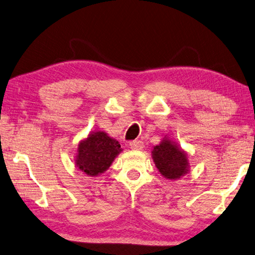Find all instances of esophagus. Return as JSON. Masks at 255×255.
I'll use <instances>...</instances> for the list:
<instances>
[{
	"mask_svg": "<svg viewBox=\"0 0 255 255\" xmlns=\"http://www.w3.org/2000/svg\"><path fill=\"white\" fill-rule=\"evenodd\" d=\"M130 148L132 150H142L143 149V142L140 140H134L130 142Z\"/></svg>",
	"mask_w": 255,
	"mask_h": 255,
	"instance_id": "esophagus-1",
	"label": "esophagus"
}]
</instances>
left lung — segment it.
<instances>
[{
    "instance_id": "1",
    "label": "left lung",
    "mask_w": 255,
    "mask_h": 255,
    "mask_svg": "<svg viewBox=\"0 0 255 255\" xmlns=\"http://www.w3.org/2000/svg\"><path fill=\"white\" fill-rule=\"evenodd\" d=\"M151 155L158 172L169 181H176L190 172L187 152L168 136L165 135L160 143L153 147Z\"/></svg>"
}]
</instances>
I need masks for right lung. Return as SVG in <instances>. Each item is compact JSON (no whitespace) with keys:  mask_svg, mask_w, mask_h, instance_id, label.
<instances>
[{"mask_svg":"<svg viewBox=\"0 0 255 255\" xmlns=\"http://www.w3.org/2000/svg\"><path fill=\"white\" fill-rule=\"evenodd\" d=\"M123 149L118 140L104 131H93L79 141L74 157L82 173L95 177L105 173Z\"/></svg>","mask_w":255,"mask_h":255,"instance_id":"right-lung-1","label":"right lung"}]
</instances>
